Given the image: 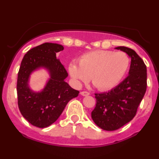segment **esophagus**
I'll list each match as a JSON object with an SVG mask.
<instances>
[{
    "mask_svg": "<svg viewBox=\"0 0 159 159\" xmlns=\"http://www.w3.org/2000/svg\"><path fill=\"white\" fill-rule=\"evenodd\" d=\"M81 95L83 96H88V95H90V93L87 92V91H82V92H81Z\"/></svg>",
    "mask_w": 159,
    "mask_h": 159,
    "instance_id": "1",
    "label": "esophagus"
}]
</instances>
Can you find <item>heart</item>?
Returning a JSON list of instances; mask_svg holds the SVG:
<instances>
[{"mask_svg":"<svg viewBox=\"0 0 159 159\" xmlns=\"http://www.w3.org/2000/svg\"><path fill=\"white\" fill-rule=\"evenodd\" d=\"M78 64L69 66L71 77L78 85L90 81L98 90L114 88L121 81L130 66L129 57L125 52L97 50L82 55Z\"/></svg>","mask_w":159,"mask_h":159,"instance_id":"b5f03b06","label":"heart"}]
</instances>
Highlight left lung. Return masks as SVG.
<instances>
[{
	"mask_svg": "<svg viewBox=\"0 0 159 159\" xmlns=\"http://www.w3.org/2000/svg\"><path fill=\"white\" fill-rule=\"evenodd\" d=\"M129 54L131 66L129 75L114 89L102 93H95L96 107L91 117L98 127L114 131L130 122L135 116L147 86V66L132 48L116 47Z\"/></svg>",
	"mask_w": 159,
	"mask_h": 159,
	"instance_id": "left-lung-1",
	"label": "left lung"
}]
</instances>
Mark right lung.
Masks as SVG:
<instances>
[{"label": "right lung", "mask_w": 159, "mask_h": 159, "mask_svg": "<svg viewBox=\"0 0 159 159\" xmlns=\"http://www.w3.org/2000/svg\"><path fill=\"white\" fill-rule=\"evenodd\" d=\"M63 46L45 43L29 50L24 56L17 79L18 105L20 112L31 125L45 128L59 118L66 105L79 91L74 90L65 81L66 70L56 57V53ZM39 67L49 71L51 78L43 91L34 93L29 88L30 73Z\"/></svg>", "instance_id": "add662e5"}]
</instances>
